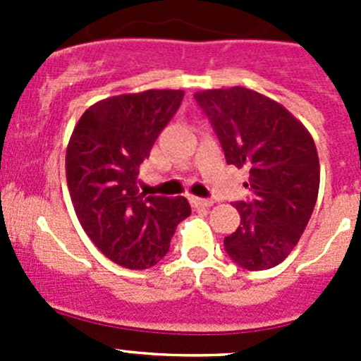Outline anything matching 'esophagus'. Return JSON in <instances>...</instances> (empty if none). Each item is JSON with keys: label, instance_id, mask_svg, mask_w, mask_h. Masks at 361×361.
I'll return each mask as SVG.
<instances>
[{"label": "esophagus", "instance_id": "obj_1", "mask_svg": "<svg viewBox=\"0 0 361 361\" xmlns=\"http://www.w3.org/2000/svg\"><path fill=\"white\" fill-rule=\"evenodd\" d=\"M190 202H192V206H194V207H211L214 204L213 201H211V199L194 197V195L190 197Z\"/></svg>", "mask_w": 361, "mask_h": 361}]
</instances>
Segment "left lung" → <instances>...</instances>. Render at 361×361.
<instances>
[{
    "label": "left lung",
    "instance_id": "1",
    "mask_svg": "<svg viewBox=\"0 0 361 361\" xmlns=\"http://www.w3.org/2000/svg\"><path fill=\"white\" fill-rule=\"evenodd\" d=\"M227 164L250 167L251 201H238V231L224 239L228 257L248 271L281 264L297 246L319 190V159L309 130L271 97L246 87L201 90Z\"/></svg>",
    "mask_w": 361,
    "mask_h": 361
}]
</instances>
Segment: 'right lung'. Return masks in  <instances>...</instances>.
Instances as JSON below:
<instances>
[{"mask_svg": "<svg viewBox=\"0 0 361 361\" xmlns=\"http://www.w3.org/2000/svg\"><path fill=\"white\" fill-rule=\"evenodd\" d=\"M183 90H145L92 104L73 129L66 180L90 241L127 269L166 257L176 225L192 213L185 197L147 195L137 174L155 140L183 101Z\"/></svg>", "mask_w": 361, "mask_h": 361, "instance_id": "1", "label": "right lung"}]
</instances>
